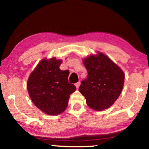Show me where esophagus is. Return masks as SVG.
Masks as SVG:
<instances>
[{"instance_id": "obj_1", "label": "esophagus", "mask_w": 149, "mask_h": 149, "mask_svg": "<svg viewBox=\"0 0 149 149\" xmlns=\"http://www.w3.org/2000/svg\"><path fill=\"white\" fill-rule=\"evenodd\" d=\"M80 84H81L80 82H77V83H76V84H75V87H76L77 89L79 88V87L80 86Z\"/></svg>"}]
</instances>
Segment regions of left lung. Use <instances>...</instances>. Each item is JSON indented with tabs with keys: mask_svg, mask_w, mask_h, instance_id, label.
<instances>
[{
	"mask_svg": "<svg viewBox=\"0 0 149 149\" xmlns=\"http://www.w3.org/2000/svg\"><path fill=\"white\" fill-rule=\"evenodd\" d=\"M87 77L79 88L89 107L101 111L114 104L122 92L125 75L120 67L100 52L84 60Z\"/></svg>",
	"mask_w": 149,
	"mask_h": 149,
	"instance_id": "left-lung-1",
	"label": "left lung"
}]
</instances>
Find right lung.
<instances>
[{
    "instance_id": "add662e5",
    "label": "right lung",
    "mask_w": 149,
    "mask_h": 149,
    "mask_svg": "<svg viewBox=\"0 0 149 149\" xmlns=\"http://www.w3.org/2000/svg\"><path fill=\"white\" fill-rule=\"evenodd\" d=\"M61 60L43 59L27 81V91L34 104L47 114H61L66 109L70 95L76 90L68 83V70L60 68Z\"/></svg>"
}]
</instances>
